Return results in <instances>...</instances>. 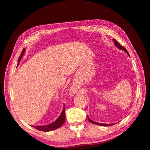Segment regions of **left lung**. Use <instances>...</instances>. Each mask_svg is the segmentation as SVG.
I'll return each mask as SVG.
<instances>
[{
    "instance_id": "1",
    "label": "left lung",
    "mask_w": 150,
    "mask_h": 150,
    "mask_svg": "<svg viewBox=\"0 0 150 150\" xmlns=\"http://www.w3.org/2000/svg\"><path fill=\"white\" fill-rule=\"evenodd\" d=\"M112 40L113 41H114V42H115V44L116 45V46L118 47L119 49H122V50H123V51H125L127 54H128L129 55V53H128V51H127V50L126 49V48L125 47H123L122 46H121V45L117 41V40H116V39H112ZM88 120H89V122H91V123H93V124H94V125H101V126H112V125H113L114 124H103V123H99V122H95V121H92L91 120H90L89 118V117L88 116Z\"/></svg>"
}]
</instances>
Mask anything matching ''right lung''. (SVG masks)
Here are the masks:
<instances>
[{"label": "right lung", "instance_id": "1", "mask_svg": "<svg viewBox=\"0 0 150 150\" xmlns=\"http://www.w3.org/2000/svg\"><path fill=\"white\" fill-rule=\"evenodd\" d=\"M24 51H25L24 49L22 50V51L21 54V56L19 58V59H18V64H19L21 58L24 55ZM65 118H66L65 105H64V108H63V110L61 112L60 116L58 117L57 120H56L54 122H52V123L49 124L48 125H46V126H33V127L34 128L37 129L38 130H40V131H51L56 129L58 128H59V127H61L63 124H64V122L65 121Z\"/></svg>", "mask_w": 150, "mask_h": 150}]
</instances>
